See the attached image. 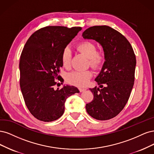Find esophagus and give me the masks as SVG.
Returning a JSON list of instances; mask_svg holds the SVG:
<instances>
[{
    "label": "esophagus",
    "mask_w": 154,
    "mask_h": 154,
    "mask_svg": "<svg viewBox=\"0 0 154 154\" xmlns=\"http://www.w3.org/2000/svg\"><path fill=\"white\" fill-rule=\"evenodd\" d=\"M79 91H80V92H82V91H84L86 90V89L85 88H79Z\"/></svg>",
    "instance_id": "34e87169"
}]
</instances>
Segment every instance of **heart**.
I'll return each instance as SVG.
<instances>
[{
	"label": "heart",
	"instance_id": "b5f03b06",
	"mask_svg": "<svg viewBox=\"0 0 154 154\" xmlns=\"http://www.w3.org/2000/svg\"><path fill=\"white\" fill-rule=\"evenodd\" d=\"M77 48L79 51L89 58V64L93 69L100 68L104 61V55L102 51H97L95 44L90 41H84L78 44ZM61 62L64 68L70 65L72 51L68 47L64 48L61 53ZM93 75L90 70L74 71L68 73L66 77L67 81L78 87L86 86L89 81Z\"/></svg>",
	"mask_w": 154,
	"mask_h": 154
}]
</instances>
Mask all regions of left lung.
<instances>
[{
  "instance_id": "1",
  "label": "left lung",
  "mask_w": 154,
  "mask_h": 154,
  "mask_svg": "<svg viewBox=\"0 0 154 154\" xmlns=\"http://www.w3.org/2000/svg\"><path fill=\"white\" fill-rule=\"evenodd\" d=\"M82 36L100 43L105 58L95 79L99 86L90 89L94 97L86 105V111L96 120H109L123 110L130 97L134 82L136 56L127 38L111 27H91Z\"/></svg>"
}]
</instances>
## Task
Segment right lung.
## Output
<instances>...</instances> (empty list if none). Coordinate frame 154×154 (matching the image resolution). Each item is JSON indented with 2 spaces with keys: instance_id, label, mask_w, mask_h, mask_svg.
<instances>
[{
  "instance_id": "1",
  "label": "right lung",
  "mask_w": 154,
  "mask_h": 154,
  "mask_svg": "<svg viewBox=\"0 0 154 154\" xmlns=\"http://www.w3.org/2000/svg\"><path fill=\"white\" fill-rule=\"evenodd\" d=\"M80 27L47 26L34 32L23 48L20 60V85L29 111L38 120L49 122L57 120L64 111L66 99L78 89L58 86L55 79L63 66V49L81 30ZM62 84V83H61Z\"/></svg>"
}]
</instances>
